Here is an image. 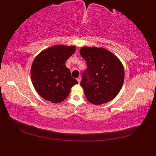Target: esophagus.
<instances>
[{
	"instance_id": "1",
	"label": "esophagus",
	"mask_w": 156,
	"mask_h": 156,
	"mask_svg": "<svg viewBox=\"0 0 156 156\" xmlns=\"http://www.w3.org/2000/svg\"><path fill=\"white\" fill-rule=\"evenodd\" d=\"M77 80L78 82V83H80V80H81V76H79V77L77 78Z\"/></svg>"
}]
</instances>
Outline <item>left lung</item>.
Here are the masks:
<instances>
[{
    "label": "left lung",
    "instance_id": "left-lung-1",
    "mask_svg": "<svg viewBox=\"0 0 156 156\" xmlns=\"http://www.w3.org/2000/svg\"><path fill=\"white\" fill-rule=\"evenodd\" d=\"M80 52L87 64L80 82L87 100L98 105L111 101L123 84L125 72L121 61L102 48L84 47Z\"/></svg>",
    "mask_w": 156,
    "mask_h": 156
}]
</instances>
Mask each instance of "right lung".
Listing matches in <instances>:
<instances>
[{"label":"right lung","mask_w":156,"mask_h":156,"mask_svg":"<svg viewBox=\"0 0 156 156\" xmlns=\"http://www.w3.org/2000/svg\"><path fill=\"white\" fill-rule=\"evenodd\" d=\"M75 46L54 45L39 54L33 62L31 78L35 90L53 103L68 97L70 88L78 84L71 76L66 62L74 54Z\"/></svg>","instance_id":"right-lung-1"}]
</instances>
